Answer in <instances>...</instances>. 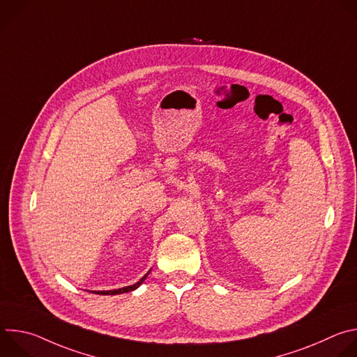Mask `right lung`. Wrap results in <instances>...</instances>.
<instances>
[{
	"instance_id": "add662e5",
	"label": "right lung",
	"mask_w": 357,
	"mask_h": 357,
	"mask_svg": "<svg viewBox=\"0 0 357 357\" xmlns=\"http://www.w3.org/2000/svg\"><path fill=\"white\" fill-rule=\"evenodd\" d=\"M151 273V270L138 281V282H135V284H132V285H128V287H123V288H119V289H110V291H90V292H93V294H98V295H117V294H124V292H130V291H134V289H137L144 281H145V278L148 277V274Z\"/></svg>"
}]
</instances>
